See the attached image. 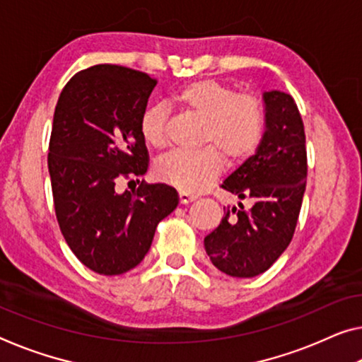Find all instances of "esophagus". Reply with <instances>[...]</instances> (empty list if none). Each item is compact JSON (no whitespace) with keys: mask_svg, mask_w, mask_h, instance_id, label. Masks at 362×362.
Returning a JSON list of instances; mask_svg holds the SVG:
<instances>
[{"mask_svg":"<svg viewBox=\"0 0 362 362\" xmlns=\"http://www.w3.org/2000/svg\"><path fill=\"white\" fill-rule=\"evenodd\" d=\"M197 197L194 196V194H187V192H180V202L181 204H189L192 202V200H196Z\"/></svg>","mask_w":362,"mask_h":362,"instance_id":"esophagus-1","label":"esophagus"}]
</instances>
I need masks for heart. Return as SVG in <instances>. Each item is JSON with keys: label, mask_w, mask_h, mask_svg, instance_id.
I'll return each mask as SVG.
<instances>
[{"label": "heart", "mask_w": 362, "mask_h": 362, "mask_svg": "<svg viewBox=\"0 0 362 362\" xmlns=\"http://www.w3.org/2000/svg\"><path fill=\"white\" fill-rule=\"evenodd\" d=\"M181 113L202 119L196 152L176 150L165 155L155 166L160 180L181 192H199L223 171V157L241 165L257 152L265 132V108L254 93H238L231 84L216 79H196L173 93ZM139 134L150 148L168 144V110L153 105L139 118ZM221 153L218 154V152Z\"/></svg>", "instance_id": "heart-1"}]
</instances>
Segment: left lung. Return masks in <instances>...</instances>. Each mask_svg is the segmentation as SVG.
Returning <instances> with one entry per match:
<instances>
[{
    "label": "left lung",
    "mask_w": 362,
    "mask_h": 362,
    "mask_svg": "<svg viewBox=\"0 0 362 362\" xmlns=\"http://www.w3.org/2000/svg\"><path fill=\"white\" fill-rule=\"evenodd\" d=\"M265 132L255 155L223 181L221 187L239 199L226 209L220 225L205 236V252L223 274L251 278L274 265L291 243L308 177L303 118L285 92L264 93Z\"/></svg>",
    "instance_id": "obj_1"
}]
</instances>
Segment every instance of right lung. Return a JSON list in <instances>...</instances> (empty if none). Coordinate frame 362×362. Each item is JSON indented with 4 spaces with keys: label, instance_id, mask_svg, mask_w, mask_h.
<instances>
[{
    "label": "right lung",
    "instance_id": "add662e5",
    "mask_svg": "<svg viewBox=\"0 0 362 362\" xmlns=\"http://www.w3.org/2000/svg\"><path fill=\"white\" fill-rule=\"evenodd\" d=\"M157 79L116 64L79 71L54 108L48 147L54 212L77 259L100 275H121L142 262L157 225L176 209L171 186L147 185L148 152L139 118ZM136 180L132 193L119 182Z\"/></svg>",
    "mask_w": 362,
    "mask_h": 362
}]
</instances>
